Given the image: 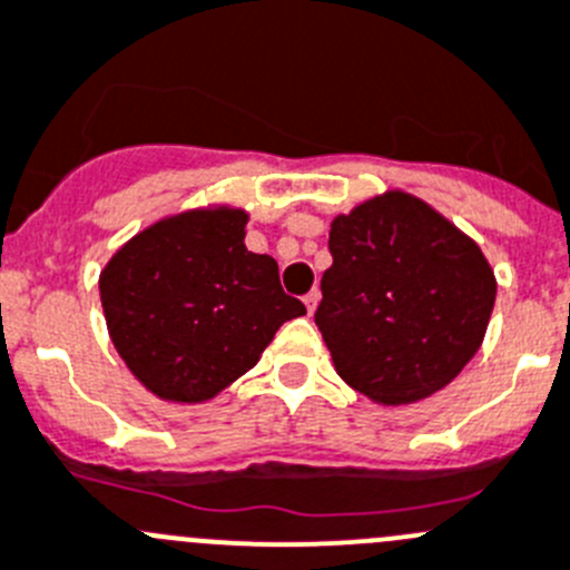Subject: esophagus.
Instances as JSON below:
<instances>
[{"label":"esophagus","mask_w":570,"mask_h":570,"mask_svg":"<svg viewBox=\"0 0 570 570\" xmlns=\"http://www.w3.org/2000/svg\"><path fill=\"white\" fill-rule=\"evenodd\" d=\"M318 296H322V294H318L316 288H313L311 294L305 296V307H307V313H313V311H316V305H318Z\"/></svg>","instance_id":"1"}]
</instances>
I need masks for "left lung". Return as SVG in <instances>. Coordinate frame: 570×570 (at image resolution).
<instances>
[{
  "label": "left lung",
  "mask_w": 570,
  "mask_h": 570,
  "mask_svg": "<svg viewBox=\"0 0 570 570\" xmlns=\"http://www.w3.org/2000/svg\"><path fill=\"white\" fill-rule=\"evenodd\" d=\"M316 324L338 375L383 405L431 397L479 352L495 305L481 248L405 193L330 226Z\"/></svg>",
  "instance_id": "1"
}]
</instances>
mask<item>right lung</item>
Here are the masks:
<instances>
[{
	"label": "right lung",
	"mask_w": 570,
	"mask_h": 570,
	"mask_svg": "<svg viewBox=\"0 0 570 570\" xmlns=\"http://www.w3.org/2000/svg\"><path fill=\"white\" fill-rule=\"evenodd\" d=\"M243 209H195L139 232L100 274L108 335L145 389L204 403L246 375L305 305L268 254L248 252Z\"/></svg>",
	"instance_id": "obj_1"
}]
</instances>
